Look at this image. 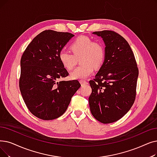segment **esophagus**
Returning <instances> with one entry per match:
<instances>
[{
  "label": "esophagus",
  "mask_w": 157,
  "mask_h": 157,
  "mask_svg": "<svg viewBox=\"0 0 157 157\" xmlns=\"http://www.w3.org/2000/svg\"><path fill=\"white\" fill-rule=\"evenodd\" d=\"M79 82L81 84V85H87L88 84V82H87V81H86L85 80H80Z\"/></svg>",
  "instance_id": "1"
}]
</instances>
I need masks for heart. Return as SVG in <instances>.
Returning <instances> with one entry per match:
<instances>
[{
	"mask_svg": "<svg viewBox=\"0 0 157 157\" xmlns=\"http://www.w3.org/2000/svg\"><path fill=\"white\" fill-rule=\"evenodd\" d=\"M72 54L61 51L59 60L65 69L72 70L76 66L77 59L80 58V66L71 74L72 79H83L93 73L94 66L100 67L105 59L106 51L103 42L93 40L86 36H78L70 46Z\"/></svg>",
	"mask_w": 157,
	"mask_h": 157,
	"instance_id": "obj_1",
	"label": "heart"
}]
</instances>
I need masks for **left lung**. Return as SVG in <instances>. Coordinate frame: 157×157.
<instances>
[{
	"label": "left lung",
	"mask_w": 157,
	"mask_h": 157,
	"mask_svg": "<svg viewBox=\"0 0 157 157\" xmlns=\"http://www.w3.org/2000/svg\"><path fill=\"white\" fill-rule=\"evenodd\" d=\"M93 33L103 38L106 56L95 78L89 81L92 93L88 102L95 119L112 123L123 117L134 103L139 69L130 46L119 34L110 30Z\"/></svg>",
	"instance_id": "1"
}]
</instances>
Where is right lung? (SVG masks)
<instances>
[{
  "label": "right lung",
  "mask_w": 157,
  "mask_h": 157,
  "mask_svg": "<svg viewBox=\"0 0 157 157\" xmlns=\"http://www.w3.org/2000/svg\"><path fill=\"white\" fill-rule=\"evenodd\" d=\"M74 35L45 30L31 41L20 59L19 87L29 112L45 121L62 115L81 86L78 80L59 81L69 75L59 54Z\"/></svg>",
  "instance_id": "obj_1"
}]
</instances>
